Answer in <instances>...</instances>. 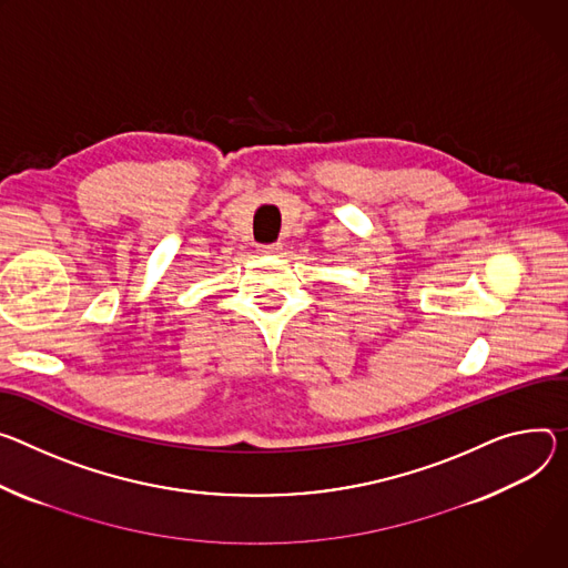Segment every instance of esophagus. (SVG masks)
Masks as SVG:
<instances>
[{
  "label": "esophagus",
  "mask_w": 568,
  "mask_h": 568,
  "mask_svg": "<svg viewBox=\"0 0 568 568\" xmlns=\"http://www.w3.org/2000/svg\"><path fill=\"white\" fill-rule=\"evenodd\" d=\"M261 251L267 253V255H276V253L283 251V246L281 244H265V246H261Z\"/></svg>",
  "instance_id": "34e87169"
}]
</instances>
